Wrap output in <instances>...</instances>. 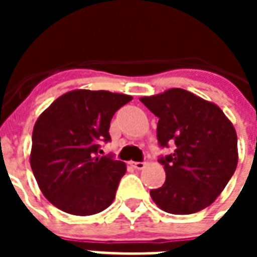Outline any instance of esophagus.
<instances>
[{
  "instance_id": "1",
  "label": "esophagus",
  "mask_w": 257,
  "mask_h": 257,
  "mask_svg": "<svg viewBox=\"0 0 257 257\" xmlns=\"http://www.w3.org/2000/svg\"><path fill=\"white\" fill-rule=\"evenodd\" d=\"M130 165L136 170H143L145 166H147L145 165V162H130Z\"/></svg>"
}]
</instances>
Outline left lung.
Here are the masks:
<instances>
[{
  "label": "left lung",
  "instance_id": "1",
  "mask_svg": "<svg viewBox=\"0 0 257 257\" xmlns=\"http://www.w3.org/2000/svg\"><path fill=\"white\" fill-rule=\"evenodd\" d=\"M158 117L161 147L176 145L160 160L166 181L151 197L161 210L189 215L208 207L226 187L238 163L237 133L212 101L183 88L140 97Z\"/></svg>",
  "mask_w": 257,
  "mask_h": 257
}]
</instances>
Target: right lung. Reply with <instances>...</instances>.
Listing matches in <instances>:
<instances>
[{"mask_svg": "<svg viewBox=\"0 0 257 257\" xmlns=\"http://www.w3.org/2000/svg\"><path fill=\"white\" fill-rule=\"evenodd\" d=\"M133 100L117 92L72 90L36 121L29 156L41 192L59 210L77 216L112 205L126 163L97 156V143L110 140L114 113Z\"/></svg>", "mask_w": 257, "mask_h": 257, "instance_id": "right-lung-1", "label": "right lung"}]
</instances>
